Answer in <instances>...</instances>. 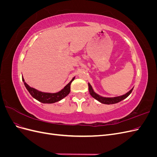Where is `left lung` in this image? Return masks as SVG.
I'll list each match as a JSON object with an SVG mask.
<instances>
[{"mask_svg":"<svg viewBox=\"0 0 157 157\" xmlns=\"http://www.w3.org/2000/svg\"><path fill=\"white\" fill-rule=\"evenodd\" d=\"M133 88H132L129 92H127L126 94H125L124 95H122V96L113 97V98H106V97H102L101 96H99V95H98V94L95 92L94 91V90H93L91 85H90V83H88V90H89V92H90V95H91V96L94 99H96V100H98V101H99L101 103H103V104H107V105H110V104H115V103L121 101L122 100H123V99H126L132 93Z\"/></svg>","mask_w":157,"mask_h":157,"instance_id":"obj_1","label":"left lung"}]
</instances>
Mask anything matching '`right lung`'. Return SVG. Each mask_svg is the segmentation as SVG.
<instances>
[{
  "mask_svg": "<svg viewBox=\"0 0 157 157\" xmlns=\"http://www.w3.org/2000/svg\"><path fill=\"white\" fill-rule=\"evenodd\" d=\"M75 77L73 78L66 86L59 92L56 93H47L42 92L39 91L35 88L30 87L25 82V80L22 77V80L25 84V86L28 90V92L30 93L33 98L36 99V100L42 103H54L57 101H60L65 97H66L69 94L71 91V84L72 82Z\"/></svg>",
  "mask_w": 157,
  "mask_h": 157,
  "instance_id": "1",
  "label": "right lung"
}]
</instances>
